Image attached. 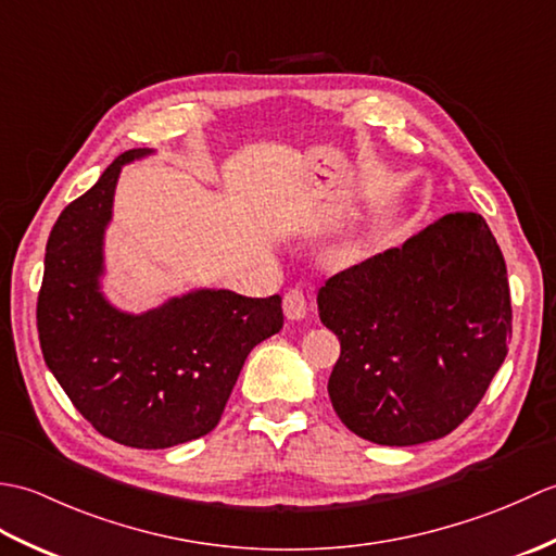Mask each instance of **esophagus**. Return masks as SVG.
<instances>
[{
  "label": "esophagus",
  "instance_id": "1",
  "mask_svg": "<svg viewBox=\"0 0 556 556\" xmlns=\"http://www.w3.org/2000/svg\"><path fill=\"white\" fill-rule=\"evenodd\" d=\"M285 313L289 320H301L308 313V296H305L303 289H289L285 293Z\"/></svg>",
  "mask_w": 556,
  "mask_h": 556
}]
</instances>
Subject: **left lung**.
Instances as JSON below:
<instances>
[{
  "label": "left lung",
  "mask_w": 556,
  "mask_h": 556,
  "mask_svg": "<svg viewBox=\"0 0 556 556\" xmlns=\"http://www.w3.org/2000/svg\"><path fill=\"white\" fill-rule=\"evenodd\" d=\"M341 341L327 392L341 422L375 444L413 446L456 430L506 358V263L476 212L444 215L317 291Z\"/></svg>",
  "instance_id": "1"
}]
</instances>
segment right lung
<instances>
[{"label": "right lung", "instance_id": "1", "mask_svg": "<svg viewBox=\"0 0 556 556\" xmlns=\"http://www.w3.org/2000/svg\"><path fill=\"white\" fill-rule=\"evenodd\" d=\"M116 157L68 203L47 239L38 337L47 368L100 434L134 448H167L217 428L239 372L285 325L281 296L203 289L128 315L100 293L102 239L126 162Z\"/></svg>", "mask_w": 556, "mask_h": 556}]
</instances>
